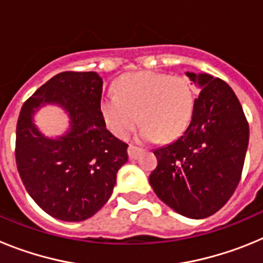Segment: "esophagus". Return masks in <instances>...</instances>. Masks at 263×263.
I'll return each mask as SVG.
<instances>
[{"instance_id": "34e87169", "label": "esophagus", "mask_w": 263, "mask_h": 263, "mask_svg": "<svg viewBox=\"0 0 263 263\" xmlns=\"http://www.w3.org/2000/svg\"><path fill=\"white\" fill-rule=\"evenodd\" d=\"M139 153H141V148L136 147V146L130 145L129 147H127V154H129L130 159H137V157H138Z\"/></svg>"}]
</instances>
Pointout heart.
<instances>
[{
  "instance_id": "1",
  "label": "heart",
  "mask_w": 263,
  "mask_h": 263,
  "mask_svg": "<svg viewBox=\"0 0 263 263\" xmlns=\"http://www.w3.org/2000/svg\"><path fill=\"white\" fill-rule=\"evenodd\" d=\"M116 96L101 100L105 125L117 138L124 139L136 127L139 141L160 137L171 141L185 130L191 121L195 92L191 83L182 76H170L154 71L127 73L117 80Z\"/></svg>"
}]
</instances>
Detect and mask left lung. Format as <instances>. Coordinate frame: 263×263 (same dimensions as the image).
Listing matches in <instances>:
<instances>
[{
	"mask_svg": "<svg viewBox=\"0 0 263 263\" xmlns=\"http://www.w3.org/2000/svg\"><path fill=\"white\" fill-rule=\"evenodd\" d=\"M201 89L191 122L170 145L154 150L148 182L179 215L205 218L227 204L240 183L249 124L233 89L208 73L185 72Z\"/></svg>",
	"mask_w": 263,
	"mask_h": 263,
	"instance_id": "left-lung-1",
	"label": "left lung"
}]
</instances>
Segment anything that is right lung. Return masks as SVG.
Segmentation results:
<instances>
[{
  "instance_id": "1",
  "label": "right lung",
  "mask_w": 263,
  "mask_h": 263,
  "mask_svg": "<svg viewBox=\"0 0 263 263\" xmlns=\"http://www.w3.org/2000/svg\"><path fill=\"white\" fill-rule=\"evenodd\" d=\"M103 79L96 72H62L22 105L17 122L15 162L23 185L42 210L63 221L92 217L109 200L127 145L106 129L101 115ZM53 103L66 110L70 129L48 139L32 117Z\"/></svg>"
}]
</instances>
